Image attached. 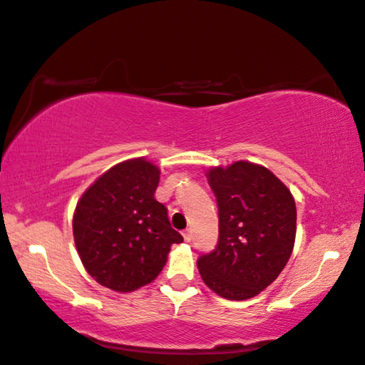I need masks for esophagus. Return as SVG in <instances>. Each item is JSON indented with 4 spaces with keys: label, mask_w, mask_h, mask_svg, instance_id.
Returning a JSON list of instances; mask_svg holds the SVG:
<instances>
[{
    "label": "esophagus",
    "mask_w": 365,
    "mask_h": 365,
    "mask_svg": "<svg viewBox=\"0 0 365 365\" xmlns=\"http://www.w3.org/2000/svg\"><path fill=\"white\" fill-rule=\"evenodd\" d=\"M183 239H185V242H190V241H192V231H190V230H185V231H183Z\"/></svg>",
    "instance_id": "1"
}]
</instances>
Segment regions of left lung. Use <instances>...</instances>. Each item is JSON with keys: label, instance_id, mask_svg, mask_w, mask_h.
I'll list each match as a JSON object with an SVG mask.
<instances>
[{"label": "left lung", "instance_id": "8db88e82", "mask_svg": "<svg viewBox=\"0 0 365 365\" xmlns=\"http://www.w3.org/2000/svg\"><path fill=\"white\" fill-rule=\"evenodd\" d=\"M206 178L217 201L220 239L213 252L197 260L200 275L216 295L247 300L265 290L290 259L295 200L269 168L247 160L211 167Z\"/></svg>", "mask_w": 365, "mask_h": 365}]
</instances>
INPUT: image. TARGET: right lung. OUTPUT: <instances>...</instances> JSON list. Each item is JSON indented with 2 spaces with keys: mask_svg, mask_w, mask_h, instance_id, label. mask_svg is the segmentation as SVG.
Returning a JSON list of instances; mask_svg holds the SVG:
<instances>
[{
  "mask_svg": "<svg viewBox=\"0 0 365 365\" xmlns=\"http://www.w3.org/2000/svg\"><path fill=\"white\" fill-rule=\"evenodd\" d=\"M160 170L144 157L119 162L85 190L73 213L81 264L98 284L134 292L150 284L180 232L154 198Z\"/></svg>",
  "mask_w": 365,
  "mask_h": 365,
  "instance_id": "add662e5",
  "label": "right lung"
}]
</instances>
